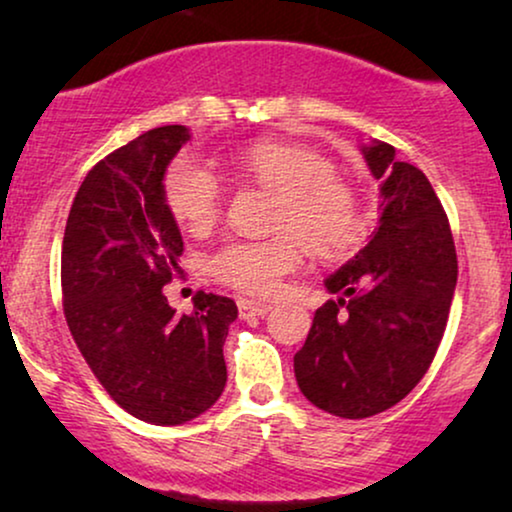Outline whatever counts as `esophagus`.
Here are the masks:
<instances>
[{
	"mask_svg": "<svg viewBox=\"0 0 512 512\" xmlns=\"http://www.w3.org/2000/svg\"><path fill=\"white\" fill-rule=\"evenodd\" d=\"M237 307H240V314L244 319H247V317H265V314L270 312V305L256 303V300H249V298L237 300Z\"/></svg>",
	"mask_w": 512,
	"mask_h": 512,
	"instance_id": "esophagus-1",
	"label": "esophagus"
}]
</instances>
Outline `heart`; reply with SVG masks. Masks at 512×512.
Instances as JSON below:
<instances>
[{
	"instance_id": "obj_1",
	"label": "heart",
	"mask_w": 512,
	"mask_h": 512,
	"mask_svg": "<svg viewBox=\"0 0 512 512\" xmlns=\"http://www.w3.org/2000/svg\"><path fill=\"white\" fill-rule=\"evenodd\" d=\"M233 170L277 195L272 228L289 233L223 244L209 258V272L219 282L268 296L300 263V244L314 256L340 258L363 242L361 202L352 186L335 179L333 163L321 153L298 144L258 142L237 153ZM165 202L186 230L205 233L221 214V181L202 160L179 156L165 174Z\"/></svg>"
}]
</instances>
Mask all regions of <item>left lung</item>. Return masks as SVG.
Instances as JSON below:
<instances>
[{
    "label": "left lung",
    "instance_id": "1",
    "mask_svg": "<svg viewBox=\"0 0 512 512\" xmlns=\"http://www.w3.org/2000/svg\"><path fill=\"white\" fill-rule=\"evenodd\" d=\"M359 151L380 179V219L366 247L324 279L338 298L314 312L293 356L307 401L345 419L389 410L417 387L457 286L452 230L426 174L380 139Z\"/></svg>",
    "mask_w": 512,
    "mask_h": 512
}]
</instances>
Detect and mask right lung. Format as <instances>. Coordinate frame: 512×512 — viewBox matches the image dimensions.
<instances>
[{
    "label": "right lung",
    "mask_w": 512,
    "mask_h": 512,
    "mask_svg": "<svg viewBox=\"0 0 512 512\" xmlns=\"http://www.w3.org/2000/svg\"><path fill=\"white\" fill-rule=\"evenodd\" d=\"M191 139L186 125L153 128L100 160L76 193L62 240V298L76 347L132 417L177 426L219 401L223 342L237 319L226 296L200 291L177 314L163 286L184 251L165 202V174Z\"/></svg>",
    "instance_id": "obj_1"
}]
</instances>
